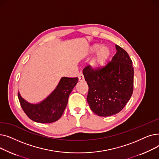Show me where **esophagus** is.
I'll list each match as a JSON object with an SVG mask.
<instances>
[{
    "label": "esophagus",
    "instance_id": "34e87169",
    "mask_svg": "<svg viewBox=\"0 0 159 159\" xmlns=\"http://www.w3.org/2000/svg\"><path fill=\"white\" fill-rule=\"evenodd\" d=\"M79 81H80V82H82V81H84V75H83V74L82 73H80L79 75Z\"/></svg>",
    "mask_w": 159,
    "mask_h": 159
}]
</instances>
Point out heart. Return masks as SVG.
Segmentation results:
<instances>
[{
    "label": "heart",
    "instance_id": "heart-1",
    "mask_svg": "<svg viewBox=\"0 0 159 159\" xmlns=\"http://www.w3.org/2000/svg\"><path fill=\"white\" fill-rule=\"evenodd\" d=\"M95 52L94 57L90 62L91 66L95 69L102 68L111 56V50L108 46H101L98 44H95L89 48V52L93 53Z\"/></svg>",
    "mask_w": 159,
    "mask_h": 159
}]
</instances>
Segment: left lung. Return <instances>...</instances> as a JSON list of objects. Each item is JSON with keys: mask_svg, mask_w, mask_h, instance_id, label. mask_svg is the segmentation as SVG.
<instances>
[{"mask_svg": "<svg viewBox=\"0 0 159 159\" xmlns=\"http://www.w3.org/2000/svg\"><path fill=\"white\" fill-rule=\"evenodd\" d=\"M115 47L116 54L102 68L93 69L88 65L83 70L89 88L87 101L92 111L101 116L119 113L133 91L132 61L124 49Z\"/></svg>", "mask_w": 159, "mask_h": 159, "instance_id": "1", "label": "left lung"}]
</instances>
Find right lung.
Instances as JSON below:
<instances>
[{
	"label": "right lung",
	"instance_id": "right-lung-1",
	"mask_svg": "<svg viewBox=\"0 0 159 159\" xmlns=\"http://www.w3.org/2000/svg\"><path fill=\"white\" fill-rule=\"evenodd\" d=\"M78 80L77 77H62L53 92L43 102L37 104L28 102L18 93L21 107L33 121L39 123L55 122L62 116L68 104L69 95Z\"/></svg>",
	"mask_w": 159,
	"mask_h": 159
}]
</instances>
